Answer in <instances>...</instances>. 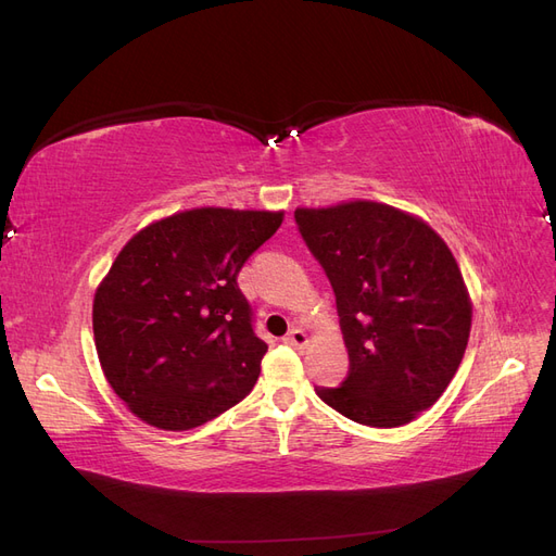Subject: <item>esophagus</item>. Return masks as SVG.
<instances>
[{"mask_svg":"<svg viewBox=\"0 0 556 556\" xmlns=\"http://www.w3.org/2000/svg\"><path fill=\"white\" fill-rule=\"evenodd\" d=\"M282 341L288 345H294V348H306L308 345V333L304 329H292Z\"/></svg>","mask_w":556,"mask_h":556,"instance_id":"obj_1","label":"esophagus"}]
</instances>
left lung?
<instances>
[{
	"label": "left lung",
	"mask_w": 556,
	"mask_h": 556,
	"mask_svg": "<svg viewBox=\"0 0 556 556\" xmlns=\"http://www.w3.org/2000/svg\"><path fill=\"white\" fill-rule=\"evenodd\" d=\"M336 294L350 357L341 387H315L352 422L392 429L431 408L457 374L470 296L457 260L425 220L378 201L296 208Z\"/></svg>",
	"instance_id": "8db88e82"
}]
</instances>
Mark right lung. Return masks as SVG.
<instances>
[{
    "label": "right lung",
    "instance_id": "right-lung-1",
    "mask_svg": "<svg viewBox=\"0 0 556 556\" xmlns=\"http://www.w3.org/2000/svg\"><path fill=\"white\" fill-rule=\"evenodd\" d=\"M282 211L192 208L143 227L94 292L92 329L113 392L146 425L188 431L237 406L260 378L239 271Z\"/></svg>",
    "mask_w": 556,
    "mask_h": 556
}]
</instances>
